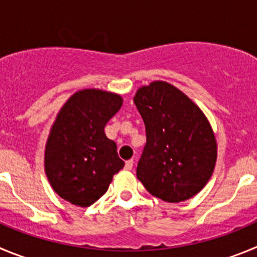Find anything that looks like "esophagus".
<instances>
[{"mask_svg": "<svg viewBox=\"0 0 257 257\" xmlns=\"http://www.w3.org/2000/svg\"><path fill=\"white\" fill-rule=\"evenodd\" d=\"M133 164H134L133 160H128V161L125 162V169L126 170H132V169H133Z\"/></svg>", "mask_w": 257, "mask_h": 257, "instance_id": "esophagus-1", "label": "esophagus"}]
</instances>
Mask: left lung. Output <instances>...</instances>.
I'll use <instances>...</instances> for the list:
<instances>
[{"label": "left lung", "instance_id": "obj_1", "mask_svg": "<svg viewBox=\"0 0 257 257\" xmlns=\"http://www.w3.org/2000/svg\"><path fill=\"white\" fill-rule=\"evenodd\" d=\"M134 104L146 125L137 177L153 196L188 200L207 185L217 161V142L204 112L170 83L138 88Z\"/></svg>", "mask_w": 257, "mask_h": 257}]
</instances>
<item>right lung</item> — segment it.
I'll return each instance as SVG.
<instances>
[{
	"label": "right lung",
	"mask_w": 257,
	"mask_h": 257,
	"mask_svg": "<svg viewBox=\"0 0 257 257\" xmlns=\"http://www.w3.org/2000/svg\"><path fill=\"white\" fill-rule=\"evenodd\" d=\"M123 105L120 95L86 88L59 110L45 145V174L53 190L78 207H90L124 167L104 128Z\"/></svg>",
	"instance_id": "add662e5"
}]
</instances>
